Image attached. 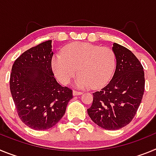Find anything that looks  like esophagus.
<instances>
[{"label": "esophagus", "mask_w": 156, "mask_h": 156, "mask_svg": "<svg viewBox=\"0 0 156 156\" xmlns=\"http://www.w3.org/2000/svg\"><path fill=\"white\" fill-rule=\"evenodd\" d=\"M82 92H80V91H76V90H73V94L74 95V96H77V95H80V94H82Z\"/></svg>", "instance_id": "esophagus-1"}]
</instances>
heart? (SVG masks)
I'll return each instance as SVG.
<instances>
[{
  "mask_svg": "<svg viewBox=\"0 0 156 156\" xmlns=\"http://www.w3.org/2000/svg\"><path fill=\"white\" fill-rule=\"evenodd\" d=\"M115 67V55L109 48L89 43L76 42L66 45L62 55L51 59L54 74L62 84H68L77 73L76 86L100 88L108 83Z\"/></svg>",
  "mask_w": 156,
  "mask_h": 156,
  "instance_id": "heart-1",
  "label": "heart"
}]
</instances>
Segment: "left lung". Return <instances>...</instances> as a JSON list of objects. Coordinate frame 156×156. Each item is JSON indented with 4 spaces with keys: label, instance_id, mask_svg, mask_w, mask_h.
<instances>
[{
    "label": "left lung",
    "instance_id": "8db88e82",
    "mask_svg": "<svg viewBox=\"0 0 156 156\" xmlns=\"http://www.w3.org/2000/svg\"><path fill=\"white\" fill-rule=\"evenodd\" d=\"M115 71L108 85L93 93L87 113L94 123L108 130L121 129L131 122L142 100L144 73L129 49L114 43Z\"/></svg>",
    "mask_w": 156,
    "mask_h": 156
}]
</instances>
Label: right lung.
I'll return each instance as SVG.
<instances>
[{
    "mask_svg": "<svg viewBox=\"0 0 156 156\" xmlns=\"http://www.w3.org/2000/svg\"><path fill=\"white\" fill-rule=\"evenodd\" d=\"M52 41L23 53L12 69L10 90L19 118L29 127L44 130L57 124L73 98V91L62 87L51 69Z\"/></svg>",
    "mask_w": 156,
    "mask_h": 156,
    "instance_id": "add662e5",
    "label": "right lung"
}]
</instances>
